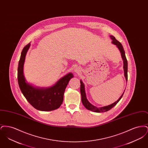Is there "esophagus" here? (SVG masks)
Listing matches in <instances>:
<instances>
[{"mask_svg":"<svg viewBox=\"0 0 148 148\" xmlns=\"http://www.w3.org/2000/svg\"><path fill=\"white\" fill-rule=\"evenodd\" d=\"M79 68H76L75 69H74V71L75 72H76L77 73H78L79 72Z\"/></svg>","mask_w":148,"mask_h":148,"instance_id":"esophagus-1","label":"esophagus"}]
</instances>
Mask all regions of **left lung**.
Wrapping results in <instances>:
<instances>
[{
	"instance_id": "1",
	"label": "left lung",
	"mask_w": 148,
	"mask_h": 148,
	"mask_svg": "<svg viewBox=\"0 0 148 148\" xmlns=\"http://www.w3.org/2000/svg\"><path fill=\"white\" fill-rule=\"evenodd\" d=\"M110 37L111 39L112 40V42L113 43V44L115 45L116 46V47L118 48V49L119 50L121 58L123 60V69H124V77H125L126 81L127 82V58L125 56V51L124 50V48H123L121 44L119 42H118L114 36L110 35ZM80 93H81V96H82V103L86 109H87L88 110H91L94 112L103 113V112H106L110 110L112 108H113L114 106H116V104L122 98V97L124 93V92L122 94V95L120 96L119 99L117 101H115L113 104L109 105V106L97 108V106L92 105V104L88 101V100L86 98V92H85V90L84 84L83 83V82H82V80H80Z\"/></svg>"
}]
</instances>
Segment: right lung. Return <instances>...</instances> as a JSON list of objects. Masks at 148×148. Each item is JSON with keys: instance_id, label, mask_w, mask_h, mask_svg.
<instances>
[{"instance_id": "right-lung-1", "label": "right lung", "mask_w": 148, "mask_h": 148, "mask_svg": "<svg viewBox=\"0 0 148 148\" xmlns=\"http://www.w3.org/2000/svg\"><path fill=\"white\" fill-rule=\"evenodd\" d=\"M30 46V42L23 48L18 64V81L21 90L29 103L36 109L45 112L56 110L63 103L65 88L74 75L69 73L48 88L36 87L29 84L25 78L23 69Z\"/></svg>"}]
</instances>
